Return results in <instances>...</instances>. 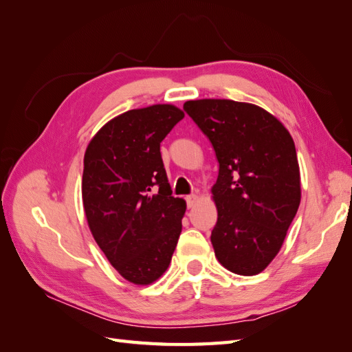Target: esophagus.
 I'll list each match as a JSON object with an SVG mask.
<instances>
[{"mask_svg": "<svg viewBox=\"0 0 352 352\" xmlns=\"http://www.w3.org/2000/svg\"><path fill=\"white\" fill-rule=\"evenodd\" d=\"M198 199H199V197L195 195V194L188 195V197H186V204H188V207L192 208V207L197 204V202H198Z\"/></svg>", "mask_w": 352, "mask_h": 352, "instance_id": "34e87169", "label": "esophagus"}]
</instances>
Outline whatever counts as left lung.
Wrapping results in <instances>:
<instances>
[{"label":"left lung","mask_w":352,"mask_h":352,"mask_svg":"<svg viewBox=\"0 0 352 352\" xmlns=\"http://www.w3.org/2000/svg\"><path fill=\"white\" fill-rule=\"evenodd\" d=\"M216 151L211 232L216 258L241 276L261 273L280 251L301 202V176L291 133L255 104L192 100L184 104Z\"/></svg>","instance_id":"1"}]
</instances>
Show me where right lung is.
I'll return each instance as SVG.
<instances>
[{"label": "right lung", "mask_w": 352, "mask_h": 352, "mask_svg": "<svg viewBox=\"0 0 352 352\" xmlns=\"http://www.w3.org/2000/svg\"><path fill=\"white\" fill-rule=\"evenodd\" d=\"M185 113L173 104L105 123L83 157L82 201L95 242L123 279L151 285L167 270L186 202L172 197L160 142Z\"/></svg>", "instance_id": "obj_1"}]
</instances>
